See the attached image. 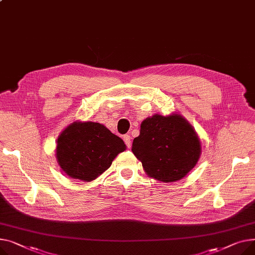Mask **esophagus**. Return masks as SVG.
Masks as SVG:
<instances>
[{"mask_svg":"<svg viewBox=\"0 0 255 255\" xmlns=\"http://www.w3.org/2000/svg\"><path fill=\"white\" fill-rule=\"evenodd\" d=\"M124 141H125L127 147H128V148H130L131 142H130V137L128 136V134H125V136H124Z\"/></svg>","mask_w":255,"mask_h":255,"instance_id":"1","label":"esophagus"}]
</instances>
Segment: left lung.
Instances as JSON below:
<instances>
[{
    "instance_id": "left-lung-1",
    "label": "left lung",
    "mask_w": 255,
    "mask_h": 255,
    "mask_svg": "<svg viewBox=\"0 0 255 255\" xmlns=\"http://www.w3.org/2000/svg\"><path fill=\"white\" fill-rule=\"evenodd\" d=\"M131 151L149 177L171 183L183 179L194 168L202 145L197 131L181 114H154L142 122Z\"/></svg>"
}]
</instances>
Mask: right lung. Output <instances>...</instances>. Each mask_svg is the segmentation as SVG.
Here are the masks:
<instances>
[{
  "mask_svg": "<svg viewBox=\"0 0 255 255\" xmlns=\"http://www.w3.org/2000/svg\"><path fill=\"white\" fill-rule=\"evenodd\" d=\"M126 149L125 142L105 126L77 121L59 133L55 157L67 176L91 182L108 170Z\"/></svg>",
  "mask_w": 255,
  "mask_h": 255,
  "instance_id": "obj_1",
  "label": "right lung"
}]
</instances>
